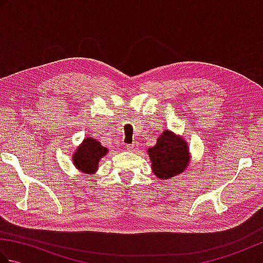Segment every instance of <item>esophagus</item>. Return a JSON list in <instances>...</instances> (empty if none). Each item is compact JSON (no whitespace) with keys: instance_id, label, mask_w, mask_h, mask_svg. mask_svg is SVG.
I'll return each mask as SVG.
<instances>
[{"instance_id":"34e87169","label":"esophagus","mask_w":263,"mask_h":263,"mask_svg":"<svg viewBox=\"0 0 263 263\" xmlns=\"http://www.w3.org/2000/svg\"><path fill=\"white\" fill-rule=\"evenodd\" d=\"M125 148H126V150H128V152H136L137 146L135 143H132V144H126Z\"/></svg>"}]
</instances>
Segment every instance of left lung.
Listing matches in <instances>:
<instances>
[{
	"label": "left lung",
	"mask_w": 263,
	"mask_h": 263,
	"mask_svg": "<svg viewBox=\"0 0 263 263\" xmlns=\"http://www.w3.org/2000/svg\"><path fill=\"white\" fill-rule=\"evenodd\" d=\"M154 174L160 180H168L185 171L190 163L186 141L168 130H165L154 147L148 149Z\"/></svg>",
	"instance_id": "obj_1"
}]
</instances>
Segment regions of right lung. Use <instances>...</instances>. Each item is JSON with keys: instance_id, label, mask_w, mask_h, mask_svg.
<instances>
[{"instance_id": "add662e5", "label": "right lung", "mask_w": 263, "mask_h": 263, "mask_svg": "<svg viewBox=\"0 0 263 263\" xmlns=\"http://www.w3.org/2000/svg\"><path fill=\"white\" fill-rule=\"evenodd\" d=\"M108 153L107 148L103 147L93 138H85L82 143L73 154V164L78 170L86 174H93L98 168L99 160Z\"/></svg>"}]
</instances>
